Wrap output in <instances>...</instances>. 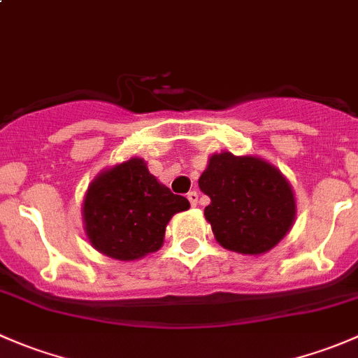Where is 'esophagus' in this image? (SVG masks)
Segmentation results:
<instances>
[{
  "mask_svg": "<svg viewBox=\"0 0 358 358\" xmlns=\"http://www.w3.org/2000/svg\"><path fill=\"white\" fill-rule=\"evenodd\" d=\"M187 199L192 206H197V201H199V194H197V190H190L189 194H187Z\"/></svg>",
  "mask_w": 358,
  "mask_h": 358,
  "instance_id": "obj_1",
  "label": "esophagus"
}]
</instances>
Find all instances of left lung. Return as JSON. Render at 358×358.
Wrapping results in <instances>:
<instances>
[{"label": "left lung", "instance_id": "1", "mask_svg": "<svg viewBox=\"0 0 358 358\" xmlns=\"http://www.w3.org/2000/svg\"><path fill=\"white\" fill-rule=\"evenodd\" d=\"M199 187L209 196L204 216L223 248L262 255L284 239L294 222V196L282 173L258 157L230 152L209 159Z\"/></svg>", "mask_w": 358, "mask_h": 358}]
</instances>
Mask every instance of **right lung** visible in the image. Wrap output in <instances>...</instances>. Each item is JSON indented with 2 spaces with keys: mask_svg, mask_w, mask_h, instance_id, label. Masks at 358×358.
I'll return each instance as SVG.
<instances>
[{
  "mask_svg": "<svg viewBox=\"0 0 358 358\" xmlns=\"http://www.w3.org/2000/svg\"><path fill=\"white\" fill-rule=\"evenodd\" d=\"M190 202L161 185L145 162L133 157L96 176L83 204L86 236L110 258L131 262L162 246L175 213Z\"/></svg>",
  "mask_w": 358,
  "mask_h": 358,
  "instance_id": "1",
  "label": "right lung"
}]
</instances>
